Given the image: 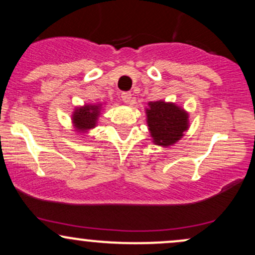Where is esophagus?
Returning a JSON list of instances; mask_svg holds the SVG:
<instances>
[{
    "label": "esophagus",
    "mask_w": 255,
    "mask_h": 255,
    "mask_svg": "<svg viewBox=\"0 0 255 255\" xmlns=\"http://www.w3.org/2000/svg\"><path fill=\"white\" fill-rule=\"evenodd\" d=\"M121 98L126 104H129L130 101H131V93L130 92H124L121 95Z\"/></svg>",
    "instance_id": "esophagus-1"
}]
</instances>
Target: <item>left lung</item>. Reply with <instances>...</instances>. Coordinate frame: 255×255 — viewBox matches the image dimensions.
<instances>
[{
    "label": "left lung",
    "instance_id": "1",
    "mask_svg": "<svg viewBox=\"0 0 255 255\" xmlns=\"http://www.w3.org/2000/svg\"><path fill=\"white\" fill-rule=\"evenodd\" d=\"M146 116L152 140L159 146L174 145L189 127L188 113L175 103L150 102Z\"/></svg>",
    "mask_w": 255,
    "mask_h": 255
}]
</instances>
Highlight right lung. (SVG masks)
<instances>
[{
  "label": "right lung",
  "mask_w": 255,
  "mask_h": 255,
  "mask_svg": "<svg viewBox=\"0 0 255 255\" xmlns=\"http://www.w3.org/2000/svg\"><path fill=\"white\" fill-rule=\"evenodd\" d=\"M101 108L102 104H86L84 107L77 108L72 115V121L75 129L80 133H86L95 128L101 115Z\"/></svg>",
  "instance_id": "add662e5"
}]
</instances>
